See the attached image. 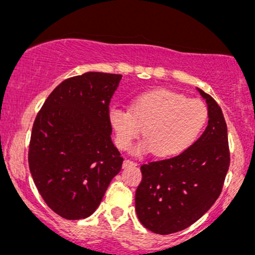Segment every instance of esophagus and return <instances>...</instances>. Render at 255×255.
<instances>
[{"mask_svg": "<svg viewBox=\"0 0 255 255\" xmlns=\"http://www.w3.org/2000/svg\"><path fill=\"white\" fill-rule=\"evenodd\" d=\"M136 163L133 162V160L130 159H125L124 162V168H129V166H135Z\"/></svg>", "mask_w": 255, "mask_h": 255, "instance_id": "1", "label": "esophagus"}]
</instances>
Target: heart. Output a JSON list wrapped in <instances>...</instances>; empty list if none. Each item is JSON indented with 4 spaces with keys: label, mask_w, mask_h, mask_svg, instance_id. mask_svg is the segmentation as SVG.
I'll use <instances>...</instances> for the list:
<instances>
[{
    "label": "heart",
    "mask_w": 255,
    "mask_h": 255,
    "mask_svg": "<svg viewBox=\"0 0 255 255\" xmlns=\"http://www.w3.org/2000/svg\"><path fill=\"white\" fill-rule=\"evenodd\" d=\"M207 119L209 111L203 102L164 89L137 96L130 110L119 107L109 110L118 147L129 150L144 129L146 139L134 153L156 151L159 157H174L188 150L201 135Z\"/></svg>",
    "instance_id": "b5f03b06"
}]
</instances>
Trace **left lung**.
I'll return each instance as SVG.
<instances>
[{
	"label": "left lung",
	"instance_id": "8db88e82",
	"mask_svg": "<svg viewBox=\"0 0 255 255\" xmlns=\"http://www.w3.org/2000/svg\"><path fill=\"white\" fill-rule=\"evenodd\" d=\"M198 91L209 109V125L201 136L181 154L140 168L137 218L146 229L159 235L186 229L203 217L221 195L230 165L228 128L221 107L203 90Z\"/></svg>",
	"mask_w": 255,
	"mask_h": 255
}]
</instances>
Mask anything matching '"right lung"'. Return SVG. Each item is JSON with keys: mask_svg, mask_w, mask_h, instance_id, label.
I'll list each match as a JSON object with an SVG mask.
<instances>
[{"mask_svg": "<svg viewBox=\"0 0 255 255\" xmlns=\"http://www.w3.org/2000/svg\"><path fill=\"white\" fill-rule=\"evenodd\" d=\"M122 75L89 72L62 81L32 127L28 166L49 207L69 221L101 204L124 158L111 141L109 104Z\"/></svg>", "mask_w": 255, "mask_h": 255, "instance_id": "1", "label": "right lung"}]
</instances>
